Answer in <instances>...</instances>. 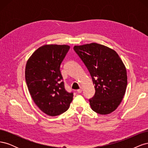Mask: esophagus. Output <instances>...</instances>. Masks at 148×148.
Here are the masks:
<instances>
[{
    "mask_svg": "<svg viewBox=\"0 0 148 148\" xmlns=\"http://www.w3.org/2000/svg\"><path fill=\"white\" fill-rule=\"evenodd\" d=\"M82 91H83V88H82V86H80L79 88L77 90V92H78V93H81V92H82Z\"/></svg>",
    "mask_w": 148,
    "mask_h": 148,
    "instance_id": "obj_1",
    "label": "esophagus"
}]
</instances>
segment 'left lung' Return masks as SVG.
Listing matches in <instances>:
<instances>
[{"label": "left lung", "instance_id": "obj_1", "mask_svg": "<svg viewBox=\"0 0 148 148\" xmlns=\"http://www.w3.org/2000/svg\"><path fill=\"white\" fill-rule=\"evenodd\" d=\"M91 76L95 95L89 99L93 111L107 115L122 102L127 86V73L123 61L112 49L92 42L75 46Z\"/></svg>", "mask_w": 148, "mask_h": 148}]
</instances>
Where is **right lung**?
<instances>
[{
	"label": "right lung",
	"mask_w": 148,
	"mask_h": 148,
	"mask_svg": "<svg viewBox=\"0 0 148 148\" xmlns=\"http://www.w3.org/2000/svg\"><path fill=\"white\" fill-rule=\"evenodd\" d=\"M70 47L46 44L36 50L26 62L25 79L30 95L39 109L49 116L65 112L73 100V94L65 89L60 70Z\"/></svg>",
	"instance_id": "obj_1"
}]
</instances>
